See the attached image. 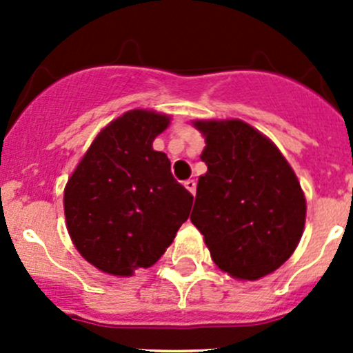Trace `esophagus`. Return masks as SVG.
<instances>
[{
    "mask_svg": "<svg viewBox=\"0 0 353 353\" xmlns=\"http://www.w3.org/2000/svg\"><path fill=\"white\" fill-rule=\"evenodd\" d=\"M184 188H186V190L190 191V193L194 196V193H196V181H194V179L184 181Z\"/></svg>",
    "mask_w": 353,
    "mask_h": 353,
    "instance_id": "esophagus-1",
    "label": "esophagus"
}]
</instances>
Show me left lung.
Listing matches in <instances>:
<instances>
[{"label":"left lung","mask_w":353,"mask_h":353,"mask_svg":"<svg viewBox=\"0 0 353 353\" xmlns=\"http://www.w3.org/2000/svg\"><path fill=\"white\" fill-rule=\"evenodd\" d=\"M205 137L191 222L213 263L239 280H258L283 265L305 223L297 176L272 140L241 119L194 121Z\"/></svg>","instance_id":"1"}]
</instances>
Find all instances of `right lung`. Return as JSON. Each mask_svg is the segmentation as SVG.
Wrapping results in <instances>:
<instances>
[{"mask_svg":"<svg viewBox=\"0 0 353 353\" xmlns=\"http://www.w3.org/2000/svg\"><path fill=\"white\" fill-rule=\"evenodd\" d=\"M167 114L133 109L109 123L65 188L66 227L88 263L114 276L155 265L188 220L193 194L152 147Z\"/></svg>","mask_w":353,"mask_h":353,"instance_id":"right-lung-1","label":"right lung"}]
</instances>
